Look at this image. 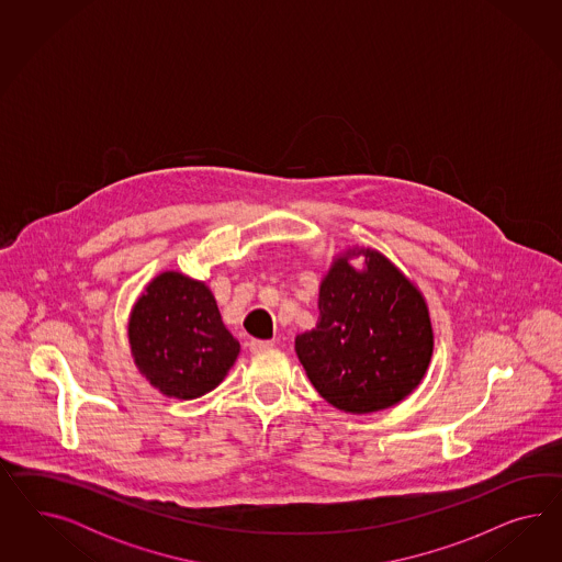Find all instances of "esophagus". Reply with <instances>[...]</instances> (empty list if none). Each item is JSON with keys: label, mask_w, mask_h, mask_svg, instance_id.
Instances as JSON below:
<instances>
[{"label": "esophagus", "mask_w": 562, "mask_h": 562, "mask_svg": "<svg viewBox=\"0 0 562 562\" xmlns=\"http://www.w3.org/2000/svg\"><path fill=\"white\" fill-rule=\"evenodd\" d=\"M272 341L268 340H251L249 341V350L254 352V355H259V352H266V350H270L272 348Z\"/></svg>", "instance_id": "obj_1"}]
</instances>
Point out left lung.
<instances>
[{
	"mask_svg": "<svg viewBox=\"0 0 562 562\" xmlns=\"http://www.w3.org/2000/svg\"><path fill=\"white\" fill-rule=\"evenodd\" d=\"M366 257L357 271L352 256ZM319 319L294 350L313 387L348 414H371L406 400L425 379L432 325L418 286L374 249L338 256L319 284Z\"/></svg>",
	"mask_w": 562,
	"mask_h": 562,
	"instance_id": "obj_1",
	"label": "left lung"
}]
</instances>
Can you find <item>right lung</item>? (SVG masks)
I'll return each mask as SVG.
<instances>
[{
    "label": "right lung",
    "instance_id": "1",
    "mask_svg": "<svg viewBox=\"0 0 562 562\" xmlns=\"http://www.w3.org/2000/svg\"><path fill=\"white\" fill-rule=\"evenodd\" d=\"M127 338L137 371L175 400L218 387L240 352L212 290L181 272L158 273L146 286L132 308Z\"/></svg>",
    "mask_w": 562,
    "mask_h": 562
}]
</instances>
